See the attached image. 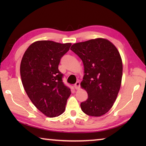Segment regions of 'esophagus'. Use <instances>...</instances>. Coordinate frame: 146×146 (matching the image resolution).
Listing matches in <instances>:
<instances>
[{
    "mask_svg": "<svg viewBox=\"0 0 146 146\" xmlns=\"http://www.w3.org/2000/svg\"><path fill=\"white\" fill-rule=\"evenodd\" d=\"M74 87H75V88L76 90L79 89L80 87V82H77L75 84V85H74Z\"/></svg>",
    "mask_w": 146,
    "mask_h": 146,
    "instance_id": "1",
    "label": "esophagus"
}]
</instances>
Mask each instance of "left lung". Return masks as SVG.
Segmentation results:
<instances>
[{
    "mask_svg": "<svg viewBox=\"0 0 146 146\" xmlns=\"http://www.w3.org/2000/svg\"><path fill=\"white\" fill-rule=\"evenodd\" d=\"M70 49L84 65L80 85L88 98L80 104L82 110L90 116L103 115L112 107L120 88L123 66L119 52L103 38L75 43Z\"/></svg>",
    "mask_w": 146,
    "mask_h": 146,
    "instance_id": "8db88e82",
    "label": "left lung"
}]
</instances>
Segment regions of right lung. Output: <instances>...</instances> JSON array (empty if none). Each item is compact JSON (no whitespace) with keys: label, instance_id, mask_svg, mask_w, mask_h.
Segmentation results:
<instances>
[{"label":"right lung","instance_id":"obj_1","mask_svg":"<svg viewBox=\"0 0 146 146\" xmlns=\"http://www.w3.org/2000/svg\"><path fill=\"white\" fill-rule=\"evenodd\" d=\"M71 43L38 41L31 44L22 58V83L33 104L45 115L54 117L64 112L71 94L58 70L61 58Z\"/></svg>","mask_w":146,"mask_h":146}]
</instances>
